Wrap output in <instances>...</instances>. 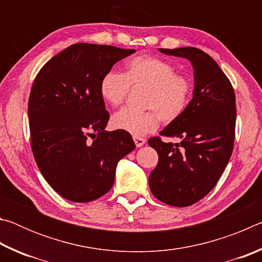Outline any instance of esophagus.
<instances>
[{"label":"esophagus","instance_id":"obj_1","mask_svg":"<svg viewBox=\"0 0 262 262\" xmlns=\"http://www.w3.org/2000/svg\"><path fill=\"white\" fill-rule=\"evenodd\" d=\"M133 139H134V142H135V144H136L137 148L142 147V145H144V143H145V140L143 139V137L134 136V137H133Z\"/></svg>","mask_w":262,"mask_h":262}]
</instances>
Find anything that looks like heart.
Masks as SVG:
<instances>
[{
	"label": "heart",
	"instance_id": "1",
	"mask_svg": "<svg viewBox=\"0 0 262 262\" xmlns=\"http://www.w3.org/2000/svg\"><path fill=\"white\" fill-rule=\"evenodd\" d=\"M129 86L144 88L143 106L149 108L135 112L122 108L113 114L114 129L134 136L145 135L157 129L159 120L172 122L185 112L192 94L188 77L176 74L167 61L151 55L136 56L127 62L125 73H106L99 84L101 98L111 106H119L128 95Z\"/></svg>",
	"mask_w": 262,
	"mask_h": 262
}]
</instances>
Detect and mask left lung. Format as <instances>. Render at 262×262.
I'll return each mask as SVG.
<instances>
[{
    "instance_id": "1",
    "label": "left lung",
    "mask_w": 262,
    "mask_h": 262,
    "mask_svg": "<svg viewBox=\"0 0 262 262\" xmlns=\"http://www.w3.org/2000/svg\"><path fill=\"white\" fill-rule=\"evenodd\" d=\"M166 55L187 59L194 69L193 98L185 112L159 134L178 137L179 143L151 137L158 154L149 187L158 200L187 207L215 187L231 157L236 127V97L220 66L201 50L159 48Z\"/></svg>"
}]
</instances>
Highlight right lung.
<instances>
[{
  "mask_svg": "<svg viewBox=\"0 0 262 262\" xmlns=\"http://www.w3.org/2000/svg\"><path fill=\"white\" fill-rule=\"evenodd\" d=\"M135 52L74 43L34 79L28 108L32 152L43 178L69 201L90 202L107 193L118 162L135 149L129 133L105 130L110 114L99 92L104 75Z\"/></svg>",
  "mask_w": 262,
  "mask_h": 262,
  "instance_id": "1",
  "label": "right lung"
}]
</instances>
